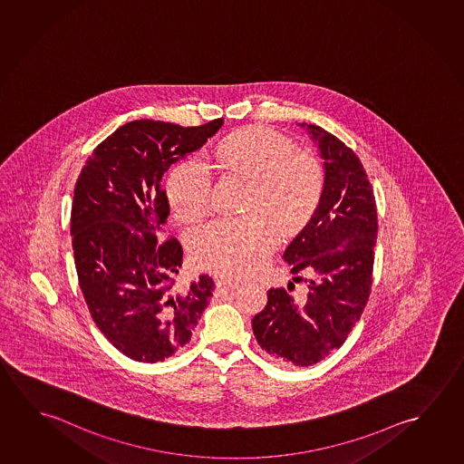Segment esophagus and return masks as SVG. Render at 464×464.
Here are the masks:
<instances>
[{"label":"esophagus","instance_id":"obj_1","mask_svg":"<svg viewBox=\"0 0 464 464\" xmlns=\"http://www.w3.org/2000/svg\"><path fill=\"white\" fill-rule=\"evenodd\" d=\"M216 287H218L219 292H232V290L238 288V282H234V280H218Z\"/></svg>","mask_w":464,"mask_h":464}]
</instances>
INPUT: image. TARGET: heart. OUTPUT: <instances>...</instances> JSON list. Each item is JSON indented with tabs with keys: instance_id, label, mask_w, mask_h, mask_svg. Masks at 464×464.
Returning <instances> with one entry per match:
<instances>
[{
	"instance_id": "1",
	"label": "heart",
	"mask_w": 464,
	"mask_h": 464,
	"mask_svg": "<svg viewBox=\"0 0 464 464\" xmlns=\"http://www.w3.org/2000/svg\"><path fill=\"white\" fill-rule=\"evenodd\" d=\"M216 166L246 182L242 219L218 221L190 238V256L199 269L242 279L256 273L279 236L298 234L321 205L324 170L316 158L285 135L266 127H245L214 150ZM168 199L176 219H203L211 208V176L203 162H179L168 179Z\"/></svg>"
}]
</instances>
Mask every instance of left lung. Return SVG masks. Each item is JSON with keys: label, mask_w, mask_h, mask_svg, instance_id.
Returning a JSON list of instances; mask_svg holds the SVG:
<instances>
[{"label": "left lung", "mask_w": 464, "mask_h": 464, "mask_svg": "<svg viewBox=\"0 0 464 464\" xmlns=\"http://www.w3.org/2000/svg\"><path fill=\"white\" fill-rule=\"evenodd\" d=\"M324 160V193L314 218L284 259L295 285L271 288L253 317L257 343L276 362L311 366L343 345L360 321L372 284L377 208L368 174L352 148L319 125H306Z\"/></svg>", "instance_id": "1"}]
</instances>
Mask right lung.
Wrapping results in <instances>:
<instances>
[{"label":"right lung","instance_id":"right-lung-1","mask_svg":"<svg viewBox=\"0 0 464 464\" xmlns=\"http://www.w3.org/2000/svg\"><path fill=\"white\" fill-rule=\"evenodd\" d=\"M222 124L127 122L93 150L77 179L71 236L79 285L96 327L130 360L176 353L213 296L209 276L177 287L184 251L176 237L158 234L169 216L164 172Z\"/></svg>","mask_w":464,"mask_h":464}]
</instances>
